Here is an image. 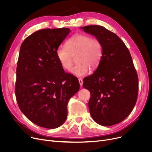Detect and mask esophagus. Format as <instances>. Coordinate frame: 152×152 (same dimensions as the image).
<instances>
[{"label":"esophagus","instance_id":"obj_1","mask_svg":"<svg viewBox=\"0 0 152 152\" xmlns=\"http://www.w3.org/2000/svg\"><path fill=\"white\" fill-rule=\"evenodd\" d=\"M79 84H80L81 86H83V79H81V77L79 78Z\"/></svg>","mask_w":152,"mask_h":152}]
</instances>
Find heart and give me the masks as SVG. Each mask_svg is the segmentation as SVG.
<instances>
[{"mask_svg":"<svg viewBox=\"0 0 152 152\" xmlns=\"http://www.w3.org/2000/svg\"><path fill=\"white\" fill-rule=\"evenodd\" d=\"M66 47L60 46L57 50V57L62 68L70 71L76 57L77 63L71 70L77 76L88 75L91 68L96 69L102 60L103 47L98 39L83 34H76L66 42Z\"/></svg>","mask_w":152,"mask_h":152,"instance_id":"heart-1","label":"heart"}]
</instances>
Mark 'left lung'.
Listing matches in <instances>:
<instances>
[{"label": "left lung", "instance_id": "1", "mask_svg": "<svg viewBox=\"0 0 152 152\" xmlns=\"http://www.w3.org/2000/svg\"><path fill=\"white\" fill-rule=\"evenodd\" d=\"M80 28L98 39L103 47L97 69L83 81V87L91 92V115L100 125H115L129 116L137 99L138 76L131 53L120 38L103 26Z\"/></svg>", "mask_w": 152, "mask_h": 152}]
</instances>
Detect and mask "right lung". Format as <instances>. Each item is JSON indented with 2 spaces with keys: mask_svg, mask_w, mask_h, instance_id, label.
Here are the masks:
<instances>
[{
  "mask_svg": "<svg viewBox=\"0 0 152 152\" xmlns=\"http://www.w3.org/2000/svg\"><path fill=\"white\" fill-rule=\"evenodd\" d=\"M70 31L39 30L20 47L15 84L18 105L31 122L47 129L65 122L68 101L80 87L78 79L64 71L56 53Z\"/></svg>",
  "mask_w": 152,
  "mask_h": 152,
  "instance_id": "right-lung-1",
  "label": "right lung"
}]
</instances>
